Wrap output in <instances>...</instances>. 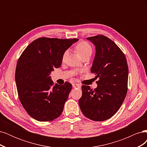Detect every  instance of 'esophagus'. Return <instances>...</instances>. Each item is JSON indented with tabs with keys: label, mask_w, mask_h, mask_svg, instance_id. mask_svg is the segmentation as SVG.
Instances as JSON below:
<instances>
[{
	"label": "esophagus",
	"mask_w": 147,
	"mask_h": 147,
	"mask_svg": "<svg viewBox=\"0 0 147 147\" xmlns=\"http://www.w3.org/2000/svg\"><path fill=\"white\" fill-rule=\"evenodd\" d=\"M72 86H73V88H81L80 84H77V83H73Z\"/></svg>",
	"instance_id": "esophagus-1"
}]
</instances>
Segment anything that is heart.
<instances>
[{"label": "heart", "mask_w": 147, "mask_h": 147, "mask_svg": "<svg viewBox=\"0 0 147 147\" xmlns=\"http://www.w3.org/2000/svg\"><path fill=\"white\" fill-rule=\"evenodd\" d=\"M74 50L77 52L80 57H82L83 56L86 55L91 56L92 51V48L88 42L86 41H82L78 42L74 47ZM67 55V52L65 51L63 53V56H62V60H63V61L65 60Z\"/></svg>", "instance_id": "b5f03b06"}]
</instances>
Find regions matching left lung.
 <instances>
[{"instance_id":"left-lung-1","label":"left lung","mask_w":147,"mask_h":147,"mask_svg":"<svg viewBox=\"0 0 147 147\" xmlns=\"http://www.w3.org/2000/svg\"><path fill=\"white\" fill-rule=\"evenodd\" d=\"M96 46L91 72L97 87L83 85L78 103L83 114L95 121L112 117L121 107L127 92L128 65L126 56L112 40L103 35L88 37Z\"/></svg>"}]
</instances>
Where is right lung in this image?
<instances>
[{
    "label": "right lung",
    "mask_w": 147,
    "mask_h": 147,
    "mask_svg": "<svg viewBox=\"0 0 147 147\" xmlns=\"http://www.w3.org/2000/svg\"><path fill=\"white\" fill-rule=\"evenodd\" d=\"M78 40L38 38L19 57L15 72L18 94L26 112L37 121H53L63 112L72 85L67 82L55 84L51 72L60 67L63 53Z\"/></svg>",
    "instance_id": "1"
}]
</instances>
